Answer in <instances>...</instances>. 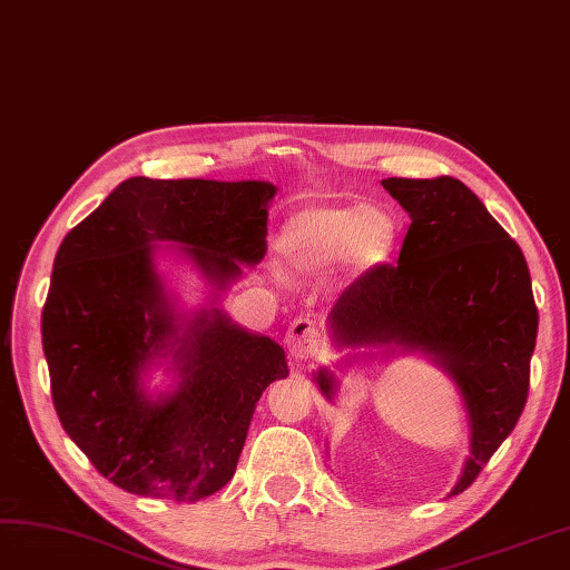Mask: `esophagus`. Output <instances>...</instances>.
I'll return each instance as SVG.
<instances>
[{"label": "esophagus", "mask_w": 570, "mask_h": 570, "mask_svg": "<svg viewBox=\"0 0 570 570\" xmlns=\"http://www.w3.org/2000/svg\"><path fill=\"white\" fill-rule=\"evenodd\" d=\"M320 343H322V338H320V328L315 322H312L309 317L293 320V324L286 332V351L291 353V357H296V360L317 357Z\"/></svg>", "instance_id": "1"}]
</instances>
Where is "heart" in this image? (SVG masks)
<instances>
[{
    "instance_id": "b5f03b06",
    "label": "heart",
    "mask_w": 570,
    "mask_h": 570,
    "mask_svg": "<svg viewBox=\"0 0 570 570\" xmlns=\"http://www.w3.org/2000/svg\"><path fill=\"white\" fill-rule=\"evenodd\" d=\"M397 223L376 206H312L282 232V255L298 272H324L338 263L341 282L353 284L391 261Z\"/></svg>"
}]
</instances>
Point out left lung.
Wrapping results in <instances>:
<instances>
[{
  "label": "left lung",
  "mask_w": 570,
  "mask_h": 570,
  "mask_svg": "<svg viewBox=\"0 0 570 570\" xmlns=\"http://www.w3.org/2000/svg\"><path fill=\"white\" fill-rule=\"evenodd\" d=\"M412 225L397 265L347 286L328 312L336 370L362 360L419 355L456 385L469 424V456L452 494L464 492L517 426L525 407L538 307L519 244L462 181L381 179ZM334 402L338 376L315 372Z\"/></svg>",
  "instance_id": "left-lung-1"
}]
</instances>
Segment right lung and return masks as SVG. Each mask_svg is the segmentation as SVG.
<instances>
[{
    "instance_id": "obj_1",
    "label": "right lung",
    "mask_w": 570,
    "mask_h": 570,
    "mask_svg": "<svg viewBox=\"0 0 570 570\" xmlns=\"http://www.w3.org/2000/svg\"><path fill=\"white\" fill-rule=\"evenodd\" d=\"M274 194L261 179L130 177L61 242L42 309L51 397L114 485L198 502L232 481L263 391L288 376L284 347L219 307L265 258ZM163 252L202 274L206 306L176 305ZM160 365L174 383L149 392Z\"/></svg>"
}]
</instances>
